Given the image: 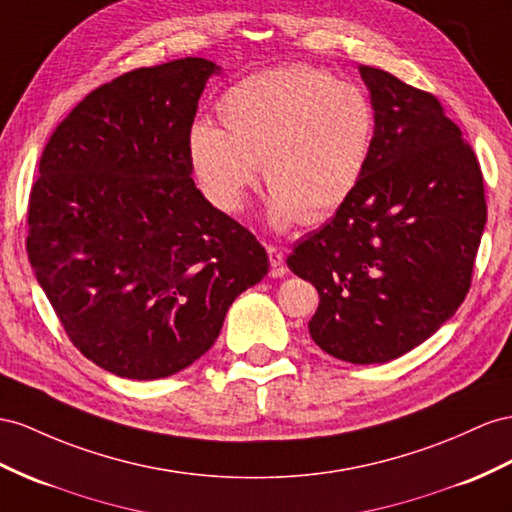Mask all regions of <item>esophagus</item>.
<instances>
[{
    "label": "esophagus",
    "mask_w": 512,
    "mask_h": 512,
    "mask_svg": "<svg viewBox=\"0 0 512 512\" xmlns=\"http://www.w3.org/2000/svg\"><path fill=\"white\" fill-rule=\"evenodd\" d=\"M268 259H270V277H283V274H287V266H285V257L281 253V248L277 246H268Z\"/></svg>",
    "instance_id": "1"
}]
</instances>
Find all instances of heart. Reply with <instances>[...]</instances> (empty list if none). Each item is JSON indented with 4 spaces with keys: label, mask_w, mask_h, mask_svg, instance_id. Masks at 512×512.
Listing matches in <instances>:
<instances>
[{
    "label": "heart",
    "mask_w": 512,
    "mask_h": 512,
    "mask_svg": "<svg viewBox=\"0 0 512 512\" xmlns=\"http://www.w3.org/2000/svg\"><path fill=\"white\" fill-rule=\"evenodd\" d=\"M218 121L222 129L199 123L190 131L203 192L238 214L261 166L277 229L333 216L361 183L374 140L368 95L305 64L244 77L220 97Z\"/></svg>",
    "instance_id": "obj_1"
}]
</instances>
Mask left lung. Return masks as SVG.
Masks as SVG:
<instances>
[{"label": "left lung", "mask_w": 512, "mask_h": 512, "mask_svg": "<svg viewBox=\"0 0 512 512\" xmlns=\"http://www.w3.org/2000/svg\"><path fill=\"white\" fill-rule=\"evenodd\" d=\"M374 140L355 194L294 244L287 266L320 294L309 333L331 357L398 359L465 300L487 222L482 170L426 90L359 67Z\"/></svg>", "instance_id": "1"}]
</instances>
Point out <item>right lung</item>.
<instances>
[{"label":"right lung","mask_w":512,"mask_h":512,"mask_svg":"<svg viewBox=\"0 0 512 512\" xmlns=\"http://www.w3.org/2000/svg\"><path fill=\"white\" fill-rule=\"evenodd\" d=\"M218 71L183 58L116 77L77 103L38 164L30 264L73 346L121 378L188 368L268 274L266 248L190 177V129Z\"/></svg>","instance_id":"right-lung-1"}]
</instances>
